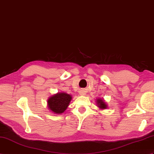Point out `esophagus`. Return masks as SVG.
I'll return each mask as SVG.
<instances>
[{"mask_svg":"<svg viewBox=\"0 0 154 154\" xmlns=\"http://www.w3.org/2000/svg\"><path fill=\"white\" fill-rule=\"evenodd\" d=\"M79 94L81 95V96H85V95H86V93H85V91H80Z\"/></svg>","mask_w":154,"mask_h":154,"instance_id":"esophagus-1","label":"esophagus"}]
</instances>
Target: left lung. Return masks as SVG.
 Instances as JSON below:
<instances>
[{
    "label": "left lung",
    "mask_w": 154,
    "mask_h": 154,
    "mask_svg": "<svg viewBox=\"0 0 154 154\" xmlns=\"http://www.w3.org/2000/svg\"><path fill=\"white\" fill-rule=\"evenodd\" d=\"M96 104H97V106L99 108V109H106L108 108V105H107L106 102H105L103 98H98L96 99Z\"/></svg>",
    "instance_id": "8db88e82"
}]
</instances>
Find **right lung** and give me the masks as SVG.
<instances>
[{
    "label": "right lung",
    "mask_w": 154,
    "mask_h": 154,
    "mask_svg": "<svg viewBox=\"0 0 154 154\" xmlns=\"http://www.w3.org/2000/svg\"><path fill=\"white\" fill-rule=\"evenodd\" d=\"M72 99L71 95L66 92H60L50 96L47 100V106L48 109L54 114L59 115L63 113Z\"/></svg>",
    "instance_id": "1"
}]
</instances>
